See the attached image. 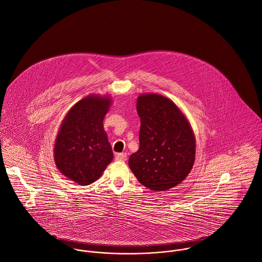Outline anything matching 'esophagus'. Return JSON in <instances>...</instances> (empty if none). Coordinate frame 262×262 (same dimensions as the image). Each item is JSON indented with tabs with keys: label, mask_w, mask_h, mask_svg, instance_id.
I'll use <instances>...</instances> for the list:
<instances>
[{
	"label": "esophagus",
	"mask_w": 262,
	"mask_h": 262,
	"mask_svg": "<svg viewBox=\"0 0 262 262\" xmlns=\"http://www.w3.org/2000/svg\"><path fill=\"white\" fill-rule=\"evenodd\" d=\"M115 159L119 161H125L126 160V154L125 153H117L115 155Z\"/></svg>",
	"instance_id": "1"
}]
</instances>
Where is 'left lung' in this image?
Instances as JSON below:
<instances>
[{
  "mask_svg": "<svg viewBox=\"0 0 262 262\" xmlns=\"http://www.w3.org/2000/svg\"><path fill=\"white\" fill-rule=\"evenodd\" d=\"M141 118L140 148L128 166L145 187L167 191L181 184L193 168L196 139L182 110L158 94H141L137 100Z\"/></svg>",
  "mask_w": 262,
  "mask_h": 262,
  "instance_id": "8db88e82",
  "label": "left lung"
}]
</instances>
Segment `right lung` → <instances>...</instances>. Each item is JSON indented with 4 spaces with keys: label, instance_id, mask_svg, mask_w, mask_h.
Returning <instances> with one entry per match:
<instances>
[{
    "label": "right lung",
    "instance_id": "obj_1",
    "mask_svg": "<svg viewBox=\"0 0 262 262\" xmlns=\"http://www.w3.org/2000/svg\"><path fill=\"white\" fill-rule=\"evenodd\" d=\"M111 104L109 95H89L71 107L59 127L55 164L63 176L80 186L96 182L113 160L103 124Z\"/></svg>",
    "mask_w": 262,
    "mask_h": 262
}]
</instances>
